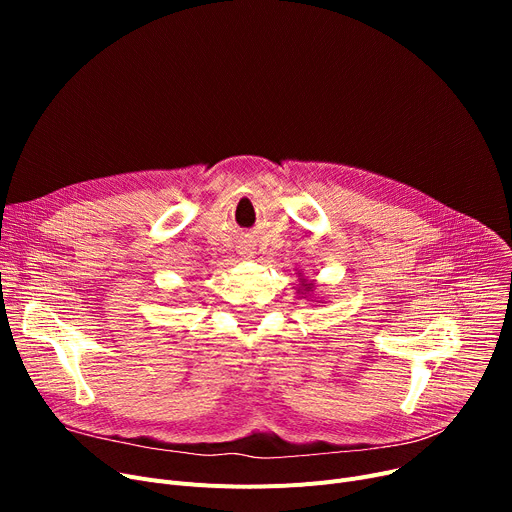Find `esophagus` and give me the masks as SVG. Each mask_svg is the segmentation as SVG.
<instances>
[{"instance_id": "esophagus-1", "label": "esophagus", "mask_w": 512, "mask_h": 512, "mask_svg": "<svg viewBox=\"0 0 512 512\" xmlns=\"http://www.w3.org/2000/svg\"><path fill=\"white\" fill-rule=\"evenodd\" d=\"M242 255H253V253H251V249H247V247H245V251H242Z\"/></svg>"}]
</instances>
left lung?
Segmentation results:
<instances>
[{"label": "left lung", "instance_id": "left-lung-1", "mask_svg": "<svg viewBox=\"0 0 512 512\" xmlns=\"http://www.w3.org/2000/svg\"><path fill=\"white\" fill-rule=\"evenodd\" d=\"M315 290V284L313 282H309L301 272H299V288H297V292L299 294H305V297H309V294ZM317 303V301H315Z\"/></svg>", "mask_w": 512, "mask_h": 512}]
</instances>
